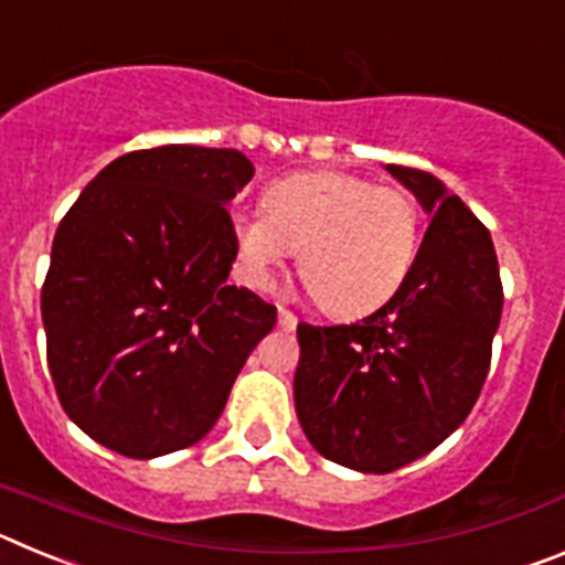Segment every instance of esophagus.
<instances>
[{
	"mask_svg": "<svg viewBox=\"0 0 565 565\" xmlns=\"http://www.w3.org/2000/svg\"><path fill=\"white\" fill-rule=\"evenodd\" d=\"M277 326L282 328V331H294V328H297V317H294V313L288 311V308H279V311H277Z\"/></svg>",
	"mask_w": 565,
	"mask_h": 565,
	"instance_id": "obj_1",
	"label": "esophagus"
}]
</instances>
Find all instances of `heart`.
<instances>
[{"mask_svg": "<svg viewBox=\"0 0 565 565\" xmlns=\"http://www.w3.org/2000/svg\"><path fill=\"white\" fill-rule=\"evenodd\" d=\"M263 206L232 214L239 271L254 288L271 286L299 252V277L317 306L362 317L391 302L416 266L422 214L407 189L322 169L274 181Z\"/></svg>", "mask_w": 565, "mask_h": 565, "instance_id": "b5f03b06", "label": "heart"}]
</instances>
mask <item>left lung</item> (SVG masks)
<instances>
[{
  "mask_svg": "<svg viewBox=\"0 0 565 565\" xmlns=\"http://www.w3.org/2000/svg\"><path fill=\"white\" fill-rule=\"evenodd\" d=\"M430 226L391 302L356 326L299 322L294 404L319 456L393 472L436 450L469 416L501 326L492 237L436 174L387 163Z\"/></svg>",
  "mask_w": 565,
  "mask_h": 565,
  "instance_id": "1",
  "label": "left lung"
}]
</instances>
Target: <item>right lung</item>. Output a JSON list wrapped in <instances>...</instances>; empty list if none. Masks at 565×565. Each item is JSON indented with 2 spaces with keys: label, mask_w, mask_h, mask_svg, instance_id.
I'll return each mask as SVG.
<instances>
[{
  "label": "right lung",
  "mask_w": 565,
  "mask_h": 565,
  "mask_svg": "<svg viewBox=\"0 0 565 565\" xmlns=\"http://www.w3.org/2000/svg\"><path fill=\"white\" fill-rule=\"evenodd\" d=\"M252 174L237 149H138L58 223L42 288L50 376L70 422L107 450L158 458L201 441L277 322L226 282V206Z\"/></svg>",
  "instance_id": "1"
}]
</instances>
